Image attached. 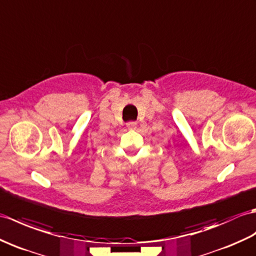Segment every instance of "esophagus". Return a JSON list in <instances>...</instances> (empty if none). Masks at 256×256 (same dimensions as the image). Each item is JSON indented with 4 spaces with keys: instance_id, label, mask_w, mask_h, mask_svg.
Masks as SVG:
<instances>
[{
    "instance_id": "esophagus-1",
    "label": "esophagus",
    "mask_w": 256,
    "mask_h": 256,
    "mask_svg": "<svg viewBox=\"0 0 256 256\" xmlns=\"http://www.w3.org/2000/svg\"><path fill=\"white\" fill-rule=\"evenodd\" d=\"M126 126H128V130H135L136 126H138V122L130 121V122H128V123L126 124Z\"/></svg>"
}]
</instances>
